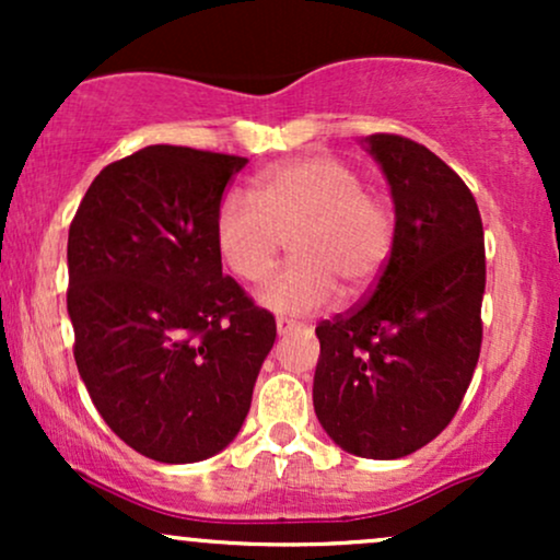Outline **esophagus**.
Instances as JSON below:
<instances>
[{
    "mask_svg": "<svg viewBox=\"0 0 560 560\" xmlns=\"http://www.w3.org/2000/svg\"><path fill=\"white\" fill-rule=\"evenodd\" d=\"M300 329V324L298 320H292V318H284V316H279L276 318V331L279 334H289V331H298Z\"/></svg>",
    "mask_w": 560,
    "mask_h": 560,
    "instance_id": "1",
    "label": "esophagus"
}]
</instances>
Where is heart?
Here are the masks:
<instances>
[{
    "mask_svg": "<svg viewBox=\"0 0 560 560\" xmlns=\"http://www.w3.org/2000/svg\"><path fill=\"white\" fill-rule=\"evenodd\" d=\"M215 247L236 279L260 284L292 242L294 260L262 289L281 313H318L361 300L387 271L397 215L363 186L361 173L334 155H305L260 171L255 197L226 191L215 208Z\"/></svg>",
    "mask_w": 560,
    "mask_h": 560,
    "instance_id": "obj_1",
    "label": "heart"
}]
</instances>
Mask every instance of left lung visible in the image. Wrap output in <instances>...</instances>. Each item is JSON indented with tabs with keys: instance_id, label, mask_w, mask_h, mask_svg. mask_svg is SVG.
Masks as SVG:
<instances>
[{
	"instance_id": "obj_1",
	"label": "left lung",
	"mask_w": 560,
	"mask_h": 560,
	"mask_svg": "<svg viewBox=\"0 0 560 560\" xmlns=\"http://www.w3.org/2000/svg\"><path fill=\"white\" fill-rule=\"evenodd\" d=\"M395 199L397 236L369 298L316 326L313 405L361 458L395 460L458 413L481 350L485 229L471 189L413 139L371 133Z\"/></svg>"
}]
</instances>
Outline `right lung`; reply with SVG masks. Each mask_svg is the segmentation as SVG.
<instances>
[{
  "label": "right lung",
  "mask_w": 560,
  "mask_h": 560,
  "mask_svg": "<svg viewBox=\"0 0 560 560\" xmlns=\"http://www.w3.org/2000/svg\"><path fill=\"white\" fill-rule=\"evenodd\" d=\"M247 158L155 144L115 160L68 231L73 355L128 447L195 464L234 440L276 339L215 247V208Z\"/></svg>",
  "instance_id": "1"
}]
</instances>
